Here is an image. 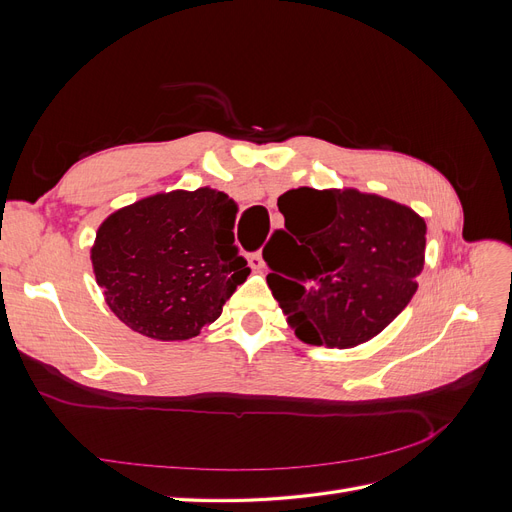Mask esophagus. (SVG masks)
<instances>
[{
    "instance_id": "esophagus-1",
    "label": "esophagus",
    "mask_w": 512,
    "mask_h": 512,
    "mask_svg": "<svg viewBox=\"0 0 512 512\" xmlns=\"http://www.w3.org/2000/svg\"><path fill=\"white\" fill-rule=\"evenodd\" d=\"M250 267H252V269H256V271L265 269V260H262V254H260V252L250 254Z\"/></svg>"
}]
</instances>
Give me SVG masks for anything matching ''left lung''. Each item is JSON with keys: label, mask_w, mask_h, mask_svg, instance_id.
<instances>
[{"label": "left lung", "mask_w": 512, "mask_h": 512, "mask_svg": "<svg viewBox=\"0 0 512 512\" xmlns=\"http://www.w3.org/2000/svg\"><path fill=\"white\" fill-rule=\"evenodd\" d=\"M286 228L262 258L267 284L301 342L352 348L376 337L418 288L427 226L395 200L359 190H288Z\"/></svg>", "instance_id": "left-lung-1"}]
</instances>
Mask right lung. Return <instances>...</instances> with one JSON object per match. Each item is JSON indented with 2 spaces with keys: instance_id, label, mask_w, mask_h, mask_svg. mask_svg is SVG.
I'll return each instance as SVG.
<instances>
[{
  "instance_id": "obj_1",
  "label": "right lung",
  "mask_w": 512,
  "mask_h": 512,
  "mask_svg": "<svg viewBox=\"0 0 512 512\" xmlns=\"http://www.w3.org/2000/svg\"><path fill=\"white\" fill-rule=\"evenodd\" d=\"M235 218V200L211 188L153 194L108 215L91 265L111 312L151 339L196 337L250 275Z\"/></svg>"
}]
</instances>
